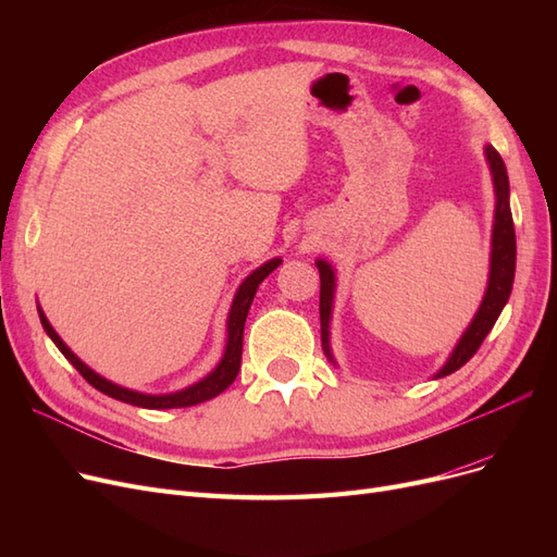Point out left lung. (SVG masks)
Instances as JSON below:
<instances>
[{
    "instance_id": "obj_1",
    "label": "left lung",
    "mask_w": 557,
    "mask_h": 557,
    "mask_svg": "<svg viewBox=\"0 0 557 557\" xmlns=\"http://www.w3.org/2000/svg\"><path fill=\"white\" fill-rule=\"evenodd\" d=\"M485 160L493 174V188H495V221H493V239H491V272H487V288L483 295L481 307L471 323L462 332L460 342L450 350L448 360L434 379H444L474 358V352L483 344L487 332L493 330L497 318L509 301L513 288V274H516V232H513V218L509 207V176L504 160L499 158L493 146H485ZM315 267L320 272V342L332 364H336L330 346V323H332V309H334V290H336V272L334 267L318 258Z\"/></svg>"
}]
</instances>
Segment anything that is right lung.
<instances>
[{
  "mask_svg": "<svg viewBox=\"0 0 557 557\" xmlns=\"http://www.w3.org/2000/svg\"><path fill=\"white\" fill-rule=\"evenodd\" d=\"M283 260L281 258H274L269 260L264 264H260L256 272H250L242 285L237 288V295H234L232 299V307H230V313H227V344H225V352L221 362L215 364V369L211 374H207L201 381L183 387V391H176V393H170V395H146V393H137V391H129V387H123V385H115L111 381H107L104 376H99L97 372H92V369L83 362L76 352L66 346L60 334L53 330V325L48 323L46 313L41 311V307L37 305L39 309V318H41V325L46 330V334L53 339V344L60 348L62 356L70 360L76 369L78 374L86 379L92 387H97L99 393H104L113 399H121L125 404H134V407H144V409H181V407H195V404H201L207 399H213L215 395H221L225 387H230L234 383V379H237L239 374V367H242V348H244V325H246V315H248V309L252 305V297H256L258 293V285L274 272V269L281 264Z\"/></svg>",
  "mask_w": 557,
  "mask_h": 557,
  "instance_id": "obj_1",
  "label": "right lung"
}]
</instances>
